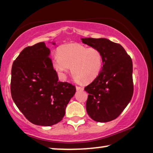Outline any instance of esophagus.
Listing matches in <instances>:
<instances>
[{"instance_id": "1", "label": "esophagus", "mask_w": 153, "mask_h": 153, "mask_svg": "<svg viewBox=\"0 0 153 153\" xmlns=\"http://www.w3.org/2000/svg\"><path fill=\"white\" fill-rule=\"evenodd\" d=\"M76 91H83V88L79 87V86H76Z\"/></svg>"}]
</instances>
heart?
Instances as JSON below:
<instances>
[{
  "instance_id": "b5f03b06",
  "label": "heart",
  "mask_w": 153,
  "mask_h": 153,
  "mask_svg": "<svg viewBox=\"0 0 153 153\" xmlns=\"http://www.w3.org/2000/svg\"><path fill=\"white\" fill-rule=\"evenodd\" d=\"M54 69L61 76L71 70L76 81L90 83L97 78L103 65L101 51L76 43L64 45L53 58Z\"/></svg>"
}]
</instances>
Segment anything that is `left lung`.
I'll use <instances>...</instances> for the list:
<instances>
[{
	"instance_id": "1",
	"label": "left lung",
	"mask_w": 153,
	"mask_h": 153,
	"mask_svg": "<svg viewBox=\"0 0 153 153\" xmlns=\"http://www.w3.org/2000/svg\"><path fill=\"white\" fill-rule=\"evenodd\" d=\"M81 39L83 44L99 49L103 57L99 75L84 88L88 93L87 113L96 122H109L120 116L132 97V61L122 46L109 39Z\"/></svg>"
}]
</instances>
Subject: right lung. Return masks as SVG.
I'll return each mask as SVG.
<instances>
[{
	"instance_id": "obj_1",
	"label": "right lung",
	"mask_w": 153,
	"mask_h": 153,
	"mask_svg": "<svg viewBox=\"0 0 153 153\" xmlns=\"http://www.w3.org/2000/svg\"><path fill=\"white\" fill-rule=\"evenodd\" d=\"M50 53L44 42L27 47L12 68V100L30 123L41 126H51L61 121L76 93L74 85L58 81Z\"/></svg>"
}]
</instances>
